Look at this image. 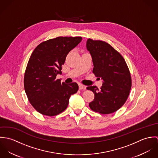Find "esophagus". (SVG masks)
Segmentation results:
<instances>
[{
	"instance_id": "esophagus-1",
	"label": "esophagus",
	"mask_w": 158,
	"mask_h": 158,
	"mask_svg": "<svg viewBox=\"0 0 158 158\" xmlns=\"http://www.w3.org/2000/svg\"><path fill=\"white\" fill-rule=\"evenodd\" d=\"M86 86L83 85H79V89H80V90H82V89L85 90V89H86Z\"/></svg>"
}]
</instances>
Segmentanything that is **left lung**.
I'll return each instance as SVG.
<instances>
[{"mask_svg":"<svg viewBox=\"0 0 158 158\" xmlns=\"http://www.w3.org/2000/svg\"><path fill=\"white\" fill-rule=\"evenodd\" d=\"M86 47L92 58V72L103 80L99 89L95 86L87 87L95 95L89 106L92 111L102 114L114 113L129 96L131 88L130 70L122 55L108 43L89 38Z\"/></svg>","mask_w":158,"mask_h":158,"instance_id":"obj_1","label":"left lung"}]
</instances>
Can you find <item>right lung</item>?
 <instances>
[{"mask_svg": "<svg viewBox=\"0 0 158 158\" xmlns=\"http://www.w3.org/2000/svg\"><path fill=\"white\" fill-rule=\"evenodd\" d=\"M81 40V36H59L41 43L32 52L23 84L29 102L38 113L47 116L63 113L70 95L78 90L77 83H61L56 77L62 73L68 53Z\"/></svg>", "mask_w": 158, "mask_h": 158, "instance_id": "1", "label": "right lung"}]
</instances>
